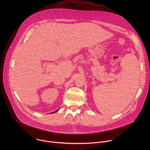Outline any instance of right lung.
Masks as SVG:
<instances>
[{"mask_svg": "<svg viewBox=\"0 0 150 150\" xmlns=\"http://www.w3.org/2000/svg\"><path fill=\"white\" fill-rule=\"evenodd\" d=\"M59 109H60V108H59V109H57V110H56V111H55V112H52V113H55V112H57V111H58V110H59Z\"/></svg>", "mask_w": 150, "mask_h": 150, "instance_id": "add662e5", "label": "right lung"}]
</instances>
